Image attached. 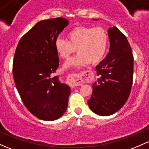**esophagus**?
<instances>
[{
	"mask_svg": "<svg viewBox=\"0 0 149 149\" xmlns=\"http://www.w3.org/2000/svg\"><path fill=\"white\" fill-rule=\"evenodd\" d=\"M90 77V73L89 72H83L78 74H72L69 76V82L72 86L77 87L82 85L85 80Z\"/></svg>",
	"mask_w": 149,
	"mask_h": 149,
	"instance_id": "1",
	"label": "esophagus"
}]
</instances>
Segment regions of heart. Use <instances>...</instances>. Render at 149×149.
<instances>
[{"instance_id": "obj_1", "label": "heart", "mask_w": 149, "mask_h": 149, "mask_svg": "<svg viewBox=\"0 0 149 149\" xmlns=\"http://www.w3.org/2000/svg\"><path fill=\"white\" fill-rule=\"evenodd\" d=\"M67 40L58 38L55 41L56 52L61 58L67 59L76 50L79 53L65 64L66 68L80 67L97 64L105 57L108 49V32L102 27L80 26L67 34Z\"/></svg>"}]
</instances>
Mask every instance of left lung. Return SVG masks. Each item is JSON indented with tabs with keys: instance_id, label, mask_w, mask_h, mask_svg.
<instances>
[{
	"instance_id": "left-lung-1",
	"label": "left lung",
	"mask_w": 149,
	"mask_h": 149,
	"mask_svg": "<svg viewBox=\"0 0 149 149\" xmlns=\"http://www.w3.org/2000/svg\"><path fill=\"white\" fill-rule=\"evenodd\" d=\"M108 33L110 50L96 67L99 78L93 83V94L87 102L93 112L101 116H110L125 105L133 83V56L131 46L117 27L110 28Z\"/></svg>"
}]
</instances>
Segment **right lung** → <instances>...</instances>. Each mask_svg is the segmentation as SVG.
<instances>
[{"label":"right lung","mask_w":149,"mask_h":149,"mask_svg":"<svg viewBox=\"0 0 149 149\" xmlns=\"http://www.w3.org/2000/svg\"><path fill=\"white\" fill-rule=\"evenodd\" d=\"M69 24L64 18L38 22L18 42L13 62L15 85L24 105L43 120L52 121L65 113L71 90L59 77L55 41Z\"/></svg>","instance_id":"1"}]
</instances>
